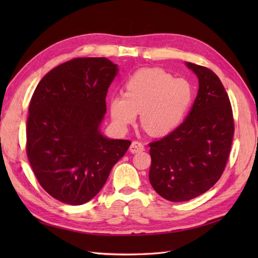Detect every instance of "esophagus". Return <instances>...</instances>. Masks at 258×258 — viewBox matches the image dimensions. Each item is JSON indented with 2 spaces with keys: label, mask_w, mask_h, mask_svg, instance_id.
<instances>
[{
  "label": "esophagus",
  "mask_w": 258,
  "mask_h": 258,
  "mask_svg": "<svg viewBox=\"0 0 258 258\" xmlns=\"http://www.w3.org/2000/svg\"><path fill=\"white\" fill-rule=\"evenodd\" d=\"M130 151L132 153H140L144 151V144L139 141H133L130 146Z\"/></svg>",
  "instance_id": "obj_1"
}]
</instances>
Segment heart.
<instances>
[{"label": "heart", "instance_id": "1", "mask_svg": "<svg viewBox=\"0 0 258 258\" xmlns=\"http://www.w3.org/2000/svg\"><path fill=\"white\" fill-rule=\"evenodd\" d=\"M193 101V89L184 79L161 69H142L126 80L124 93L109 96V113L115 125L126 128L141 122L153 136H165L182 124Z\"/></svg>", "mask_w": 258, "mask_h": 258}]
</instances>
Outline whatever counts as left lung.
Listing matches in <instances>:
<instances>
[{"label":"left lung","mask_w":258,"mask_h":258,"mask_svg":"<svg viewBox=\"0 0 258 258\" xmlns=\"http://www.w3.org/2000/svg\"><path fill=\"white\" fill-rule=\"evenodd\" d=\"M199 79L187 117L171 134L150 144V182L163 199L186 202L215 185L231 152L234 119L221 80L210 69L186 63Z\"/></svg>","instance_id":"left-lung-1"}]
</instances>
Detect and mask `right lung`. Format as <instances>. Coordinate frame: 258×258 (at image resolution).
Segmentation results:
<instances>
[{"label":"right lung","mask_w":258,"mask_h":258,"mask_svg":"<svg viewBox=\"0 0 258 258\" xmlns=\"http://www.w3.org/2000/svg\"><path fill=\"white\" fill-rule=\"evenodd\" d=\"M117 72L106 57H78L50 71L33 93L27 158L42 187L65 204L91 201L131 145L100 131Z\"/></svg>","instance_id":"obj_1"}]
</instances>
